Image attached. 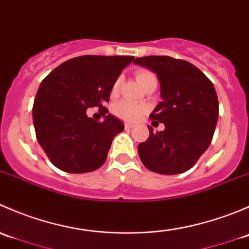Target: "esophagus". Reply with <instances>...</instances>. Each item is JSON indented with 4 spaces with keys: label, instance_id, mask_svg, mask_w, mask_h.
Returning <instances> with one entry per match:
<instances>
[{
    "label": "esophagus",
    "instance_id": "obj_1",
    "mask_svg": "<svg viewBox=\"0 0 249 249\" xmlns=\"http://www.w3.org/2000/svg\"><path fill=\"white\" fill-rule=\"evenodd\" d=\"M132 127H134V125L131 124V123H125V129H132Z\"/></svg>",
    "mask_w": 249,
    "mask_h": 249
}]
</instances>
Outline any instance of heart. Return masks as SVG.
<instances>
[{"mask_svg": "<svg viewBox=\"0 0 249 249\" xmlns=\"http://www.w3.org/2000/svg\"><path fill=\"white\" fill-rule=\"evenodd\" d=\"M135 76H136V79L139 80V83L142 87H144L145 84H148L152 80H157V76L152 71H149V70H137L135 72ZM122 82V76H119L114 80L112 85V95H117L119 92ZM147 110L148 107L145 105H137L134 104V102L126 101V100L117 102L113 106V113L118 118L126 120V122H139L141 118L143 117V114L147 113Z\"/></svg>", "mask_w": 249, "mask_h": 249, "instance_id": "b5f03b06", "label": "heart"}]
</instances>
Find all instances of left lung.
<instances>
[{
  "mask_svg": "<svg viewBox=\"0 0 249 249\" xmlns=\"http://www.w3.org/2000/svg\"><path fill=\"white\" fill-rule=\"evenodd\" d=\"M135 64L157 73L162 101L149 115L152 125L164 123L139 144L142 164L160 175H178L192 169L211 144L219 105L213 83L185 60L171 56L137 57Z\"/></svg>",
  "mask_w": 249,
  "mask_h": 249,
  "instance_id": "left-lung-1",
  "label": "left lung"
}]
</instances>
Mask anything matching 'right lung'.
<instances>
[{
  "label": "right lung",
  "instance_id": "right-lung-1",
  "mask_svg": "<svg viewBox=\"0 0 249 249\" xmlns=\"http://www.w3.org/2000/svg\"><path fill=\"white\" fill-rule=\"evenodd\" d=\"M134 56L83 55L53 70L42 80L32 117L41 147L54 166L70 173L100 169L115 135L124 124L108 114L112 85ZM99 107L102 122L89 118L88 108Z\"/></svg>",
  "mask_w": 249,
  "mask_h": 249
}]
</instances>
